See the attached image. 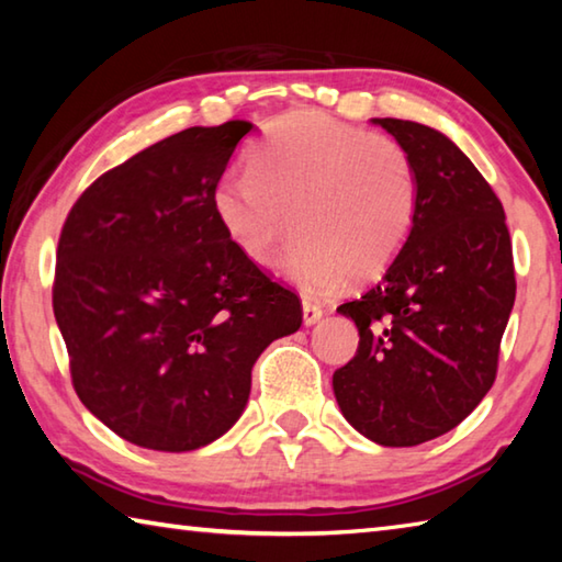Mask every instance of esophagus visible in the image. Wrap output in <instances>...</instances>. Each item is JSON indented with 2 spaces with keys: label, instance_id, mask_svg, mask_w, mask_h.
I'll return each instance as SVG.
<instances>
[{
  "label": "esophagus",
  "instance_id": "esophagus-1",
  "mask_svg": "<svg viewBox=\"0 0 562 562\" xmlns=\"http://www.w3.org/2000/svg\"><path fill=\"white\" fill-rule=\"evenodd\" d=\"M322 315H325L322 304L312 302V300H304L302 302V319H304V325H315V322L322 319Z\"/></svg>",
  "mask_w": 562,
  "mask_h": 562
}]
</instances>
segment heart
Wrapping results in <instances>:
<instances>
[{
    "label": "heart",
    "mask_w": 562,
    "mask_h": 562,
    "mask_svg": "<svg viewBox=\"0 0 562 562\" xmlns=\"http://www.w3.org/2000/svg\"><path fill=\"white\" fill-rule=\"evenodd\" d=\"M416 168L394 138L374 136L322 111L274 121L250 150V168L215 183L213 213L237 252L272 268L290 233L288 274L325 294L389 268L414 227Z\"/></svg>",
    "instance_id": "obj_1"
}]
</instances>
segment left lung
Masks as SVG:
<instances>
[{
  "mask_svg": "<svg viewBox=\"0 0 562 562\" xmlns=\"http://www.w3.org/2000/svg\"><path fill=\"white\" fill-rule=\"evenodd\" d=\"M374 123L412 158L418 207L384 278L337 307L359 347L331 386L367 439L418 446L459 426L496 382L516 270L503 205L463 150L424 123Z\"/></svg>",
  "mask_w": 562,
  "mask_h": 562,
  "instance_id": "1",
  "label": "left lung"
}]
</instances>
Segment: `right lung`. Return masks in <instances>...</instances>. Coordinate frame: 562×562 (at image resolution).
I'll return each mask as SVG.
<instances>
[{"instance_id":"add662e5","label":"right lung","mask_w":562,"mask_h":562,"mask_svg":"<svg viewBox=\"0 0 562 562\" xmlns=\"http://www.w3.org/2000/svg\"><path fill=\"white\" fill-rule=\"evenodd\" d=\"M250 121L173 133L111 168L66 215L52 304L71 384L113 434L193 451L240 418L252 364L302 325L292 290L247 262L213 190Z\"/></svg>"}]
</instances>
